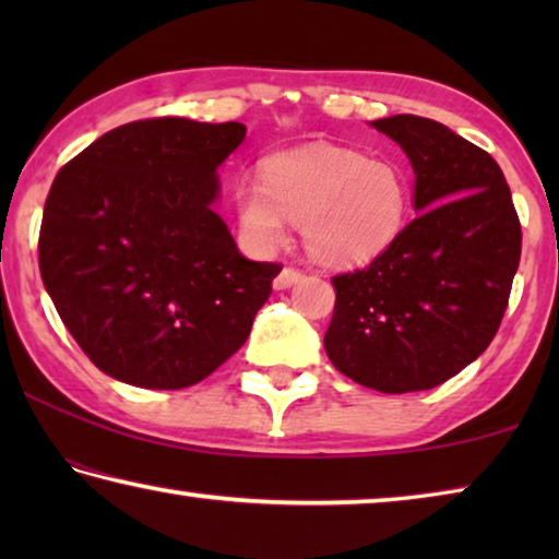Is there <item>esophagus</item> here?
Returning <instances> with one entry per match:
<instances>
[{
  "label": "esophagus",
  "mask_w": 559,
  "mask_h": 559,
  "mask_svg": "<svg viewBox=\"0 0 559 559\" xmlns=\"http://www.w3.org/2000/svg\"><path fill=\"white\" fill-rule=\"evenodd\" d=\"M302 278V273L300 271H296V269H283L278 276H276V281H273V288L276 290H286V288H290L293 283H298Z\"/></svg>",
  "instance_id": "1"
}]
</instances>
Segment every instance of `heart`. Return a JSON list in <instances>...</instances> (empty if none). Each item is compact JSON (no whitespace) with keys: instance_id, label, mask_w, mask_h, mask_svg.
I'll return each mask as SVG.
<instances>
[{"instance_id":"heart-1","label":"heart","mask_w":559,"mask_h":559,"mask_svg":"<svg viewBox=\"0 0 559 559\" xmlns=\"http://www.w3.org/2000/svg\"><path fill=\"white\" fill-rule=\"evenodd\" d=\"M234 214L246 246L269 253L300 224L308 257L330 269L370 263L409 219L412 182L390 157L335 145L271 155L259 179L234 185Z\"/></svg>"}]
</instances>
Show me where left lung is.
Instances as JSON below:
<instances>
[{
	"mask_svg": "<svg viewBox=\"0 0 559 559\" xmlns=\"http://www.w3.org/2000/svg\"><path fill=\"white\" fill-rule=\"evenodd\" d=\"M414 169V219L370 266L333 278L325 353L384 394L431 390L490 345L520 263V222L486 150L437 120H372Z\"/></svg>",
	"mask_w": 559,
	"mask_h": 559,
	"instance_id": "8db88e82",
	"label": "left lung"
}]
</instances>
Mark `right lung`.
I'll return each mask as SVG.
<instances>
[{
  "label": "right lung",
  "instance_id": "1",
  "mask_svg": "<svg viewBox=\"0 0 559 559\" xmlns=\"http://www.w3.org/2000/svg\"><path fill=\"white\" fill-rule=\"evenodd\" d=\"M241 122L155 118L100 135L56 175L39 269L100 372L145 390L210 377L251 333L278 263L243 259L214 204Z\"/></svg>",
  "mask_w": 559,
  "mask_h": 559
}]
</instances>
